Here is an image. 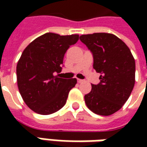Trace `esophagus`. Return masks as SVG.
Segmentation results:
<instances>
[{"instance_id": "34e87169", "label": "esophagus", "mask_w": 147, "mask_h": 147, "mask_svg": "<svg viewBox=\"0 0 147 147\" xmlns=\"http://www.w3.org/2000/svg\"><path fill=\"white\" fill-rule=\"evenodd\" d=\"M83 82V80H82V79H79V78L78 79V82H79V83H81V82Z\"/></svg>"}]
</instances>
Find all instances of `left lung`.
<instances>
[{"instance_id":"8db88e82","label":"left lung","mask_w":147,"mask_h":147,"mask_svg":"<svg viewBox=\"0 0 147 147\" xmlns=\"http://www.w3.org/2000/svg\"><path fill=\"white\" fill-rule=\"evenodd\" d=\"M93 54V68L100 73V83L92 84L84 96L88 109L99 115L108 116L125 104L135 84V59L130 49L112 33L96 32L80 36Z\"/></svg>"}]
</instances>
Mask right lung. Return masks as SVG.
Listing matches in <instances>:
<instances>
[{
	"mask_svg": "<svg viewBox=\"0 0 147 147\" xmlns=\"http://www.w3.org/2000/svg\"><path fill=\"white\" fill-rule=\"evenodd\" d=\"M78 38V34L60 36L47 32L24 50L16 67L17 84L24 101L32 111L47 115L65 105L77 79L55 74L61 71L66 51Z\"/></svg>",
	"mask_w": 147,
	"mask_h": 147,
	"instance_id": "add662e5",
	"label": "right lung"
}]
</instances>
